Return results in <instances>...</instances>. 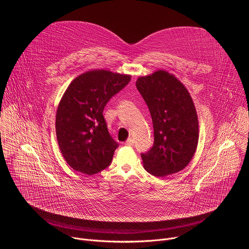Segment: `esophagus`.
Returning a JSON list of instances; mask_svg holds the SVG:
<instances>
[{
  "instance_id": "esophagus-1",
  "label": "esophagus",
  "mask_w": 249,
  "mask_h": 249,
  "mask_svg": "<svg viewBox=\"0 0 249 249\" xmlns=\"http://www.w3.org/2000/svg\"><path fill=\"white\" fill-rule=\"evenodd\" d=\"M125 145H126V146H133V145H134V140L131 139V138H129V139L125 142Z\"/></svg>"
}]
</instances>
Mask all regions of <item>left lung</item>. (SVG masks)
Wrapping results in <instances>:
<instances>
[{"label":"left lung","instance_id":"left-lung-1","mask_svg":"<svg viewBox=\"0 0 249 249\" xmlns=\"http://www.w3.org/2000/svg\"><path fill=\"white\" fill-rule=\"evenodd\" d=\"M136 87L154 126V145L141 154L145 169L159 177L182 170L193 158L199 138L197 113L188 90L165 71L139 78Z\"/></svg>","mask_w":249,"mask_h":249}]
</instances>
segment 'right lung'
Masks as SVG:
<instances>
[{"label": "right lung", "mask_w": 249, "mask_h": 249, "mask_svg": "<svg viewBox=\"0 0 249 249\" xmlns=\"http://www.w3.org/2000/svg\"><path fill=\"white\" fill-rule=\"evenodd\" d=\"M130 80L128 75L97 70L79 76L68 87L58 106L56 135L73 169L92 175L111 163L119 144L108 132L103 110Z\"/></svg>", "instance_id": "add662e5"}]
</instances>
